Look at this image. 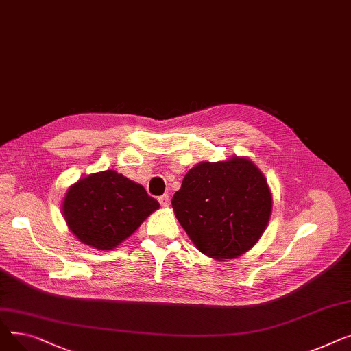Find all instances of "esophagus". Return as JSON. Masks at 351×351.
Listing matches in <instances>:
<instances>
[{
  "mask_svg": "<svg viewBox=\"0 0 351 351\" xmlns=\"http://www.w3.org/2000/svg\"><path fill=\"white\" fill-rule=\"evenodd\" d=\"M159 204L162 208H169V204H171V199L168 195H163L159 197Z\"/></svg>",
  "mask_w": 351,
  "mask_h": 351,
  "instance_id": "34e87169",
  "label": "esophagus"
}]
</instances>
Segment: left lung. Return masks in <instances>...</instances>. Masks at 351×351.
Returning a JSON list of instances; mask_svg holds the SVG:
<instances>
[{
    "instance_id": "obj_1",
    "label": "left lung",
    "mask_w": 351,
    "mask_h": 351,
    "mask_svg": "<svg viewBox=\"0 0 351 351\" xmlns=\"http://www.w3.org/2000/svg\"><path fill=\"white\" fill-rule=\"evenodd\" d=\"M271 206L265 175L245 156L197 163L172 199L195 247L215 261L249 252L267 228Z\"/></svg>"
}]
</instances>
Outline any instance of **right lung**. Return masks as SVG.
Segmentation results:
<instances>
[{
    "label": "right lung",
    "mask_w": 351,
    "mask_h": 351,
    "mask_svg": "<svg viewBox=\"0 0 351 351\" xmlns=\"http://www.w3.org/2000/svg\"><path fill=\"white\" fill-rule=\"evenodd\" d=\"M159 209V202L139 183L108 169L71 185L62 216L78 241L98 250H112Z\"/></svg>",
    "instance_id": "1"
}]
</instances>
